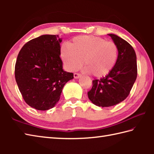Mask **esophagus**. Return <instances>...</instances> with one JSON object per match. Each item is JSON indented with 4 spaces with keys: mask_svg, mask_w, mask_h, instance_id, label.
Segmentation results:
<instances>
[{
    "mask_svg": "<svg viewBox=\"0 0 154 154\" xmlns=\"http://www.w3.org/2000/svg\"><path fill=\"white\" fill-rule=\"evenodd\" d=\"M73 76H74L75 79H78V78H79L81 76V75L79 73H75Z\"/></svg>",
    "mask_w": 154,
    "mask_h": 154,
    "instance_id": "34e87169",
    "label": "esophagus"
}]
</instances>
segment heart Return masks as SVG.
Segmentation results:
<instances>
[{
	"mask_svg": "<svg viewBox=\"0 0 154 154\" xmlns=\"http://www.w3.org/2000/svg\"><path fill=\"white\" fill-rule=\"evenodd\" d=\"M117 45L113 42L93 35L75 37L61 48V58L69 71H75L83 64L93 76L102 77L112 71L118 58Z\"/></svg>",
	"mask_w": 154,
	"mask_h": 154,
	"instance_id": "1",
	"label": "heart"
}]
</instances>
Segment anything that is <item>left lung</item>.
<instances>
[{
  "label": "left lung",
  "mask_w": 154,
  "mask_h": 154,
  "mask_svg": "<svg viewBox=\"0 0 154 154\" xmlns=\"http://www.w3.org/2000/svg\"><path fill=\"white\" fill-rule=\"evenodd\" d=\"M117 45L118 58L110 73L93 81L88 97L98 106L109 107L122 102L129 95L137 77L136 52L128 42L118 35L109 34Z\"/></svg>",
  "instance_id": "8db88e82"
}]
</instances>
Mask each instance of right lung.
Listing matches in <instances>:
<instances>
[{
  "label": "right lung",
  "instance_id": "1",
  "mask_svg": "<svg viewBox=\"0 0 154 154\" xmlns=\"http://www.w3.org/2000/svg\"><path fill=\"white\" fill-rule=\"evenodd\" d=\"M59 35H42L28 42L20 51L15 79L23 99L39 110L54 107L73 73L63 69Z\"/></svg>",
  "mask_w": 154,
  "mask_h": 154
}]
</instances>
